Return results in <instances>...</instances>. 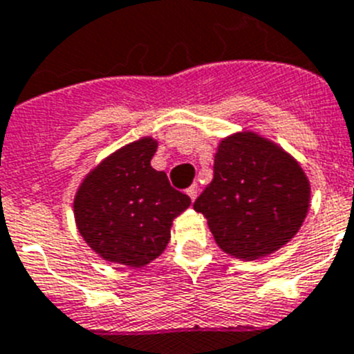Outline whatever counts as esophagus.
<instances>
[{"label":"esophagus","mask_w":354,"mask_h":354,"mask_svg":"<svg viewBox=\"0 0 354 354\" xmlns=\"http://www.w3.org/2000/svg\"><path fill=\"white\" fill-rule=\"evenodd\" d=\"M198 191H200V189H198V185H196V183H194V185L189 187V189H187V194H189V198H191L192 201L196 200V196H198Z\"/></svg>","instance_id":"34e87169"}]
</instances>
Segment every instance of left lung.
Wrapping results in <instances>:
<instances>
[{
    "instance_id": "left-lung-1",
    "label": "left lung",
    "mask_w": 354,
    "mask_h": 354,
    "mask_svg": "<svg viewBox=\"0 0 354 354\" xmlns=\"http://www.w3.org/2000/svg\"><path fill=\"white\" fill-rule=\"evenodd\" d=\"M310 182L293 156L252 131L223 138L214 178L194 201L225 254L254 261L283 248L310 209Z\"/></svg>"
}]
</instances>
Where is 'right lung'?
Returning <instances> with one entry per match:
<instances>
[{
  "instance_id": "obj_1",
  "label": "right lung",
  "mask_w": 354,
  "mask_h": 354,
  "mask_svg": "<svg viewBox=\"0 0 354 354\" xmlns=\"http://www.w3.org/2000/svg\"><path fill=\"white\" fill-rule=\"evenodd\" d=\"M158 142L151 136L109 154L82 180L73 200L77 228L102 259L131 268L165 250L172 219L191 198L172 189L163 171L151 167Z\"/></svg>"
}]
</instances>
